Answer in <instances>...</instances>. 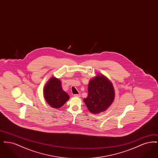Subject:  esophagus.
Masks as SVG:
<instances>
[{
  "mask_svg": "<svg viewBox=\"0 0 158 158\" xmlns=\"http://www.w3.org/2000/svg\"><path fill=\"white\" fill-rule=\"evenodd\" d=\"M74 97H81V95L80 94H75L74 95Z\"/></svg>",
  "mask_w": 158,
  "mask_h": 158,
  "instance_id": "34e87169",
  "label": "esophagus"
}]
</instances>
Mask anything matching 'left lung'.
<instances>
[{"mask_svg": "<svg viewBox=\"0 0 158 158\" xmlns=\"http://www.w3.org/2000/svg\"><path fill=\"white\" fill-rule=\"evenodd\" d=\"M115 98L113 83L104 75H97L88 84V95L83 99L90 113L95 114L106 111Z\"/></svg>", "mask_w": 158, "mask_h": 158, "instance_id": "obj_1", "label": "left lung"}]
</instances>
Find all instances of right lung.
<instances>
[{"label":"right lung","instance_id":"obj_1","mask_svg":"<svg viewBox=\"0 0 158 158\" xmlns=\"http://www.w3.org/2000/svg\"><path fill=\"white\" fill-rule=\"evenodd\" d=\"M43 95L47 104L54 108H59L70 98L63 90L61 81L55 77H51L45 84Z\"/></svg>","mask_w":158,"mask_h":158}]
</instances>
